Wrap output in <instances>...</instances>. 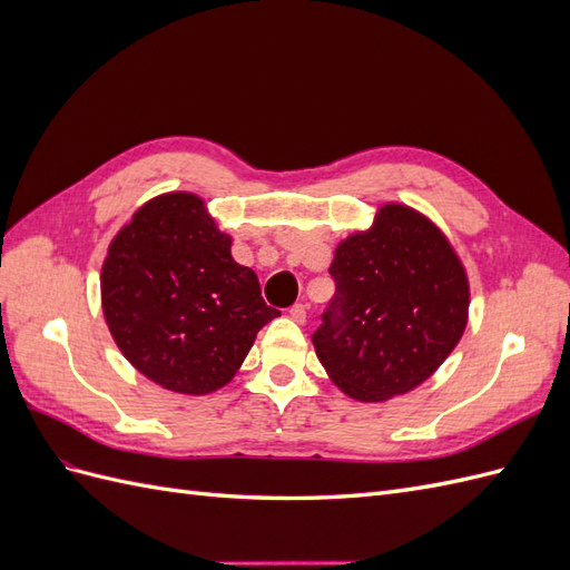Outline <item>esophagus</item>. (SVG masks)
<instances>
[{
  "label": "esophagus",
  "instance_id": "esophagus-1",
  "mask_svg": "<svg viewBox=\"0 0 570 570\" xmlns=\"http://www.w3.org/2000/svg\"><path fill=\"white\" fill-rule=\"evenodd\" d=\"M289 318L295 321V323H306V306L304 304L289 306Z\"/></svg>",
  "mask_w": 570,
  "mask_h": 570
}]
</instances>
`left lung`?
Masks as SVG:
<instances>
[{"label":"left lung","instance_id":"left-lung-1","mask_svg":"<svg viewBox=\"0 0 570 570\" xmlns=\"http://www.w3.org/2000/svg\"><path fill=\"white\" fill-rule=\"evenodd\" d=\"M335 297L314 347L331 381L358 402L419 387L459 344L469 278L435 223L385 204L375 223L337 245Z\"/></svg>","mask_w":570,"mask_h":570}]
</instances>
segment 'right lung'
Returning a JSON list of instances; mask_svg holds the SVG:
<instances>
[{
  "instance_id": "1",
  "label": "right lung",
  "mask_w": 570,
  "mask_h": 570,
  "mask_svg": "<svg viewBox=\"0 0 570 570\" xmlns=\"http://www.w3.org/2000/svg\"><path fill=\"white\" fill-rule=\"evenodd\" d=\"M101 308L130 364L180 394L230 383L278 316L256 273L233 258L230 235L189 193L154 197L118 230L101 266Z\"/></svg>"
}]
</instances>
